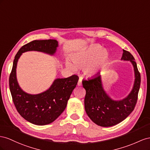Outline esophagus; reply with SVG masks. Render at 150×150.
I'll list each match as a JSON object with an SVG mask.
<instances>
[{
  "mask_svg": "<svg viewBox=\"0 0 150 150\" xmlns=\"http://www.w3.org/2000/svg\"><path fill=\"white\" fill-rule=\"evenodd\" d=\"M82 79H79V82H78V85L79 86H81V85H82Z\"/></svg>",
  "mask_w": 150,
  "mask_h": 150,
  "instance_id": "1",
  "label": "esophagus"
}]
</instances>
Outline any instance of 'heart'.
<instances>
[{
	"mask_svg": "<svg viewBox=\"0 0 150 150\" xmlns=\"http://www.w3.org/2000/svg\"><path fill=\"white\" fill-rule=\"evenodd\" d=\"M109 56L108 51L102 50L99 45H94L88 48L76 53L73 56V63L66 61L68 68L76 70V68H83L85 74L87 75H93L100 71L108 62Z\"/></svg>",
	"mask_w": 150,
	"mask_h": 150,
	"instance_id": "1",
	"label": "heart"
}]
</instances>
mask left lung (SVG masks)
I'll use <instances>...</instances> for the list:
<instances>
[{"mask_svg":"<svg viewBox=\"0 0 150 150\" xmlns=\"http://www.w3.org/2000/svg\"><path fill=\"white\" fill-rule=\"evenodd\" d=\"M121 59L131 62L135 75L131 92L122 100H114L110 99L102 87L100 74L82 80L83 87L86 91L84 99L85 111L90 119L100 126H112L125 120L133 111L138 100L141 75L135 59L129 51L123 50Z\"/></svg>","mask_w":150,"mask_h":150,"instance_id":"1","label":"left lung"}]
</instances>
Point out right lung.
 Instances as JSON below:
<instances>
[{
    "instance_id": "obj_1",
    "label": "right lung",
    "mask_w": 150,
    "mask_h": 150,
    "mask_svg": "<svg viewBox=\"0 0 150 150\" xmlns=\"http://www.w3.org/2000/svg\"><path fill=\"white\" fill-rule=\"evenodd\" d=\"M58 46V41L55 40L33 41L21 47L14 59L9 76L12 100L21 116L34 125H48L61 115L77 84L79 76L73 75L65 79H57L45 92L31 95L24 92L19 87L16 79L17 63L21 55L25 51H37L53 55Z\"/></svg>"
}]
</instances>
